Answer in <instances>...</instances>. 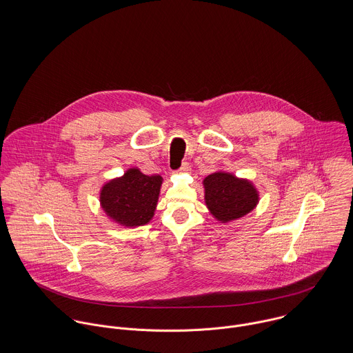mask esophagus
Masks as SVG:
<instances>
[{
    "label": "esophagus",
    "mask_w": 353,
    "mask_h": 353,
    "mask_svg": "<svg viewBox=\"0 0 353 353\" xmlns=\"http://www.w3.org/2000/svg\"><path fill=\"white\" fill-rule=\"evenodd\" d=\"M190 170V164L188 161H183L182 165L179 167V171H183V172H188Z\"/></svg>",
    "instance_id": "34e87169"
}]
</instances>
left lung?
Instances as JSON below:
<instances>
[{"label":"left lung","instance_id":"1","mask_svg":"<svg viewBox=\"0 0 353 353\" xmlns=\"http://www.w3.org/2000/svg\"><path fill=\"white\" fill-rule=\"evenodd\" d=\"M205 201L212 214L221 221H230L248 214L258 202L256 190L248 181L231 174L214 172L203 181Z\"/></svg>","mask_w":353,"mask_h":353}]
</instances>
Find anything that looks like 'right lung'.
I'll list each match as a JSON object with an SVG mask.
<instances>
[{
  "mask_svg": "<svg viewBox=\"0 0 353 353\" xmlns=\"http://www.w3.org/2000/svg\"><path fill=\"white\" fill-rule=\"evenodd\" d=\"M160 185V175H145L132 168L122 178L104 185L101 206L108 216L128 227L147 224L153 216Z\"/></svg>",
  "mask_w": 353,
  "mask_h": 353,
  "instance_id": "1",
  "label": "right lung"
}]
</instances>
